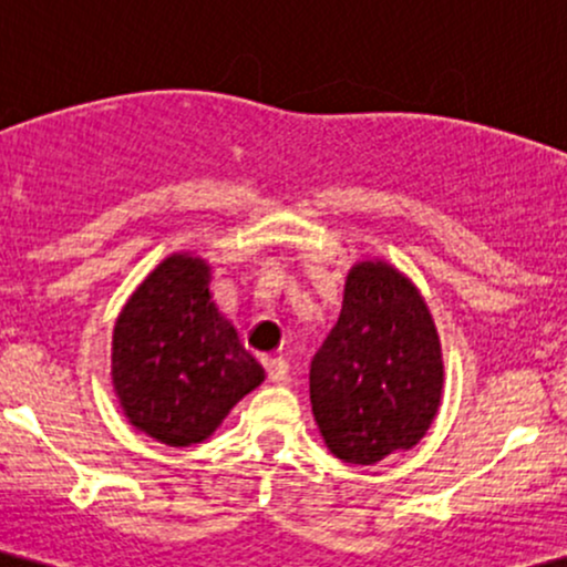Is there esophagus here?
Returning <instances> with one entry per match:
<instances>
[{
	"mask_svg": "<svg viewBox=\"0 0 567 567\" xmlns=\"http://www.w3.org/2000/svg\"><path fill=\"white\" fill-rule=\"evenodd\" d=\"M264 368H266V373H269L271 381H285L290 373L288 360H282V357H264Z\"/></svg>",
	"mask_w": 567,
	"mask_h": 567,
	"instance_id": "34e87169",
	"label": "esophagus"
}]
</instances>
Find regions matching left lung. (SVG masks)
<instances>
[{"instance_id": "8db88e82", "label": "left lung", "mask_w": 567, "mask_h": 567, "mask_svg": "<svg viewBox=\"0 0 567 567\" xmlns=\"http://www.w3.org/2000/svg\"><path fill=\"white\" fill-rule=\"evenodd\" d=\"M442 347L419 288L386 261L351 266L343 306L311 360V413L347 464H379L426 434L442 396Z\"/></svg>"}]
</instances>
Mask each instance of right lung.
<instances>
[{"label":"right lung","instance_id":"1","mask_svg":"<svg viewBox=\"0 0 567 567\" xmlns=\"http://www.w3.org/2000/svg\"><path fill=\"white\" fill-rule=\"evenodd\" d=\"M210 266L175 252L116 317L112 381L130 424L171 447L207 440L264 368L218 311Z\"/></svg>","mask_w":567,"mask_h":567}]
</instances>
